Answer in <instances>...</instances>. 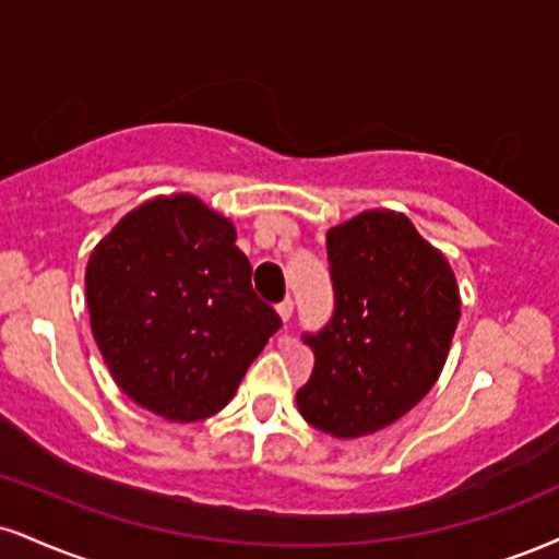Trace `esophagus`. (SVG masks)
I'll return each instance as SVG.
<instances>
[{
    "instance_id": "34e87169",
    "label": "esophagus",
    "mask_w": 559,
    "mask_h": 559,
    "mask_svg": "<svg viewBox=\"0 0 559 559\" xmlns=\"http://www.w3.org/2000/svg\"><path fill=\"white\" fill-rule=\"evenodd\" d=\"M275 312H278L281 320L288 322V320H292V314H294V301L292 299H284L278 307H275Z\"/></svg>"
}]
</instances>
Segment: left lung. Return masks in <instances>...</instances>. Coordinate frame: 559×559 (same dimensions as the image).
Here are the masks:
<instances>
[{
  "instance_id": "1",
  "label": "left lung",
  "mask_w": 559,
  "mask_h": 559,
  "mask_svg": "<svg viewBox=\"0 0 559 559\" xmlns=\"http://www.w3.org/2000/svg\"><path fill=\"white\" fill-rule=\"evenodd\" d=\"M335 312L305 335L314 367L297 406L314 429L354 440L408 414L440 378L461 318L445 254L395 211L328 231Z\"/></svg>"
}]
</instances>
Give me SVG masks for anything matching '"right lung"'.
Returning <instances> with one entry per match:
<instances>
[{"label": "right lung", "instance_id": "add662e5", "mask_svg": "<svg viewBox=\"0 0 559 559\" xmlns=\"http://www.w3.org/2000/svg\"><path fill=\"white\" fill-rule=\"evenodd\" d=\"M237 228L194 194L138 205L85 267L91 331L114 382L169 421L218 414L281 328L252 292Z\"/></svg>", "mask_w": 559, "mask_h": 559}]
</instances>
